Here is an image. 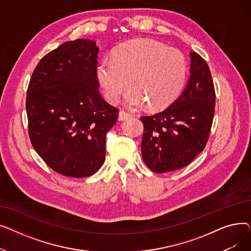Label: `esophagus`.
<instances>
[{"instance_id":"obj_1","label":"esophagus","mask_w":251,"mask_h":251,"mask_svg":"<svg viewBox=\"0 0 251 251\" xmlns=\"http://www.w3.org/2000/svg\"><path fill=\"white\" fill-rule=\"evenodd\" d=\"M131 117H132V115H131V114H129V113L125 112V111H120V112H119V114H118V120L119 121H125V120H127V119H129Z\"/></svg>"}]
</instances>
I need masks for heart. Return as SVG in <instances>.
<instances>
[{"instance_id": "heart-1", "label": "heart", "mask_w": 251, "mask_h": 251, "mask_svg": "<svg viewBox=\"0 0 251 251\" xmlns=\"http://www.w3.org/2000/svg\"><path fill=\"white\" fill-rule=\"evenodd\" d=\"M187 75V61L179 50L137 38L118 47L113 58L102 60L97 69L105 99L116 102L123 92L130 108L149 103L163 110L180 95Z\"/></svg>"}]
</instances>
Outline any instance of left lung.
Listing matches in <instances>:
<instances>
[{"label": "left lung", "mask_w": 251, "mask_h": 251, "mask_svg": "<svg viewBox=\"0 0 251 251\" xmlns=\"http://www.w3.org/2000/svg\"><path fill=\"white\" fill-rule=\"evenodd\" d=\"M190 76L180 97L152 116H143L142 159L155 173L189 165L208 139L215 114L216 94L206 62L190 51Z\"/></svg>", "instance_id": "8db88e82"}]
</instances>
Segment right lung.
Wrapping results in <instances>:
<instances>
[{"label": "right lung", "mask_w": 251, "mask_h": 251, "mask_svg": "<svg viewBox=\"0 0 251 251\" xmlns=\"http://www.w3.org/2000/svg\"><path fill=\"white\" fill-rule=\"evenodd\" d=\"M95 41L66 42L35 67L27 89L28 133L38 155L57 173L94 175L105 159V134L118 109L99 92Z\"/></svg>", "instance_id": "add662e5"}]
</instances>
